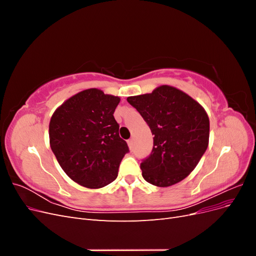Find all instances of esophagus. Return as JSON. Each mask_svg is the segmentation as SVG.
Segmentation results:
<instances>
[{
  "label": "esophagus",
  "instance_id": "esophagus-1",
  "mask_svg": "<svg viewBox=\"0 0 256 256\" xmlns=\"http://www.w3.org/2000/svg\"><path fill=\"white\" fill-rule=\"evenodd\" d=\"M127 143H128L129 148H130V150H132V148H134V140H132V138H130V140H128V141H127Z\"/></svg>",
  "mask_w": 256,
  "mask_h": 256
}]
</instances>
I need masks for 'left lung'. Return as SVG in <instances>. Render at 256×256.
<instances>
[{"label":"left lung","mask_w":256,"mask_h":256,"mask_svg":"<svg viewBox=\"0 0 256 256\" xmlns=\"http://www.w3.org/2000/svg\"><path fill=\"white\" fill-rule=\"evenodd\" d=\"M154 134V147L142 161L143 178L157 187L184 180L198 166L209 142V118L204 108L182 90L161 85L150 94L131 96Z\"/></svg>","instance_id":"8db88e82"}]
</instances>
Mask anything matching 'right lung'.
Listing matches in <instances>:
<instances>
[{
  "label": "right lung",
  "instance_id": "obj_1",
  "mask_svg": "<svg viewBox=\"0 0 256 256\" xmlns=\"http://www.w3.org/2000/svg\"><path fill=\"white\" fill-rule=\"evenodd\" d=\"M120 102L118 96L88 88L67 99L51 116V150L68 177L83 187L111 184L129 152L113 116Z\"/></svg>",
  "mask_w": 256,
  "mask_h": 256
}]
</instances>
